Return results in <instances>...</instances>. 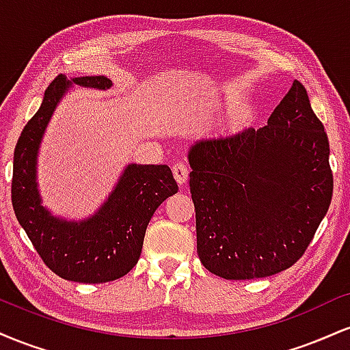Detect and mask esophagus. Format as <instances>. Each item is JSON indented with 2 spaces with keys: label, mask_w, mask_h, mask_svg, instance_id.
<instances>
[{
  "label": "esophagus",
  "mask_w": 350,
  "mask_h": 350,
  "mask_svg": "<svg viewBox=\"0 0 350 350\" xmlns=\"http://www.w3.org/2000/svg\"><path fill=\"white\" fill-rule=\"evenodd\" d=\"M172 174H174V179L178 180V184L180 186V184L187 183V178H189V170L187 166L184 163H176L172 164Z\"/></svg>",
  "instance_id": "obj_1"
}]
</instances>
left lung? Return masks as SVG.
<instances>
[{
    "mask_svg": "<svg viewBox=\"0 0 350 350\" xmlns=\"http://www.w3.org/2000/svg\"><path fill=\"white\" fill-rule=\"evenodd\" d=\"M198 253L226 280L276 275L306 252L332 199L329 142L293 82L268 124L189 148Z\"/></svg>",
    "mask_w": 350,
    "mask_h": 350,
    "instance_id": "8db88e82",
    "label": "left lung"
}]
</instances>
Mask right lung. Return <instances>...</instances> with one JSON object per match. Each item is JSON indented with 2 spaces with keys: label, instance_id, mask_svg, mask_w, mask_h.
Wrapping results in <instances>:
<instances>
[{
  "label": "right lung",
  "instance_id": "1",
  "mask_svg": "<svg viewBox=\"0 0 350 350\" xmlns=\"http://www.w3.org/2000/svg\"><path fill=\"white\" fill-rule=\"evenodd\" d=\"M72 85L108 90L113 83L105 75L55 77L14 148L11 200L16 219L55 275L77 283H107L122 278L138 263L148 224L156 208L178 192V184L166 164L131 163L105 202L87 219H64L42 206L39 148L55 108Z\"/></svg>",
  "mask_w": 350,
  "mask_h": 350
}]
</instances>
